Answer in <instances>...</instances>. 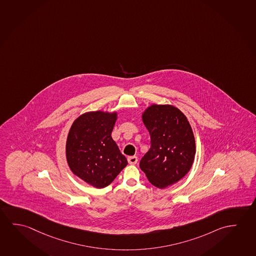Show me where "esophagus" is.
<instances>
[{"label": "esophagus", "instance_id": "obj_1", "mask_svg": "<svg viewBox=\"0 0 256 256\" xmlns=\"http://www.w3.org/2000/svg\"><path fill=\"white\" fill-rule=\"evenodd\" d=\"M138 162V158L136 156H129L128 158V162L130 164H136Z\"/></svg>", "mask_w": 256, "mask_h": 256}]
</instances>
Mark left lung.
<instances>
[{
    "instance_id": "left-lung-1",
    "label": "left lung",
    "mask_w": 256,
    "mask_h": 256,
    "mask_svg": "<svg viewBox=\"0 0 256 256\" xmlns=\"http://www.w3.org/2000/svg\"><path fill=\"white\" fill-rule=\"evenodd\" d=\"M150 132L151 148L140 167L151 184L158 188L178 182L194 162L195 137L186 116L169 104H152L142 114Z\"/></svg>"
}]
</instances>
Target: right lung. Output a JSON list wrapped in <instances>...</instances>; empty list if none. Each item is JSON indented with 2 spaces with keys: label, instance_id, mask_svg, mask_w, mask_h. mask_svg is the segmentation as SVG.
I'll return each mask as SVG.
<instances>
[{
  "label": "right lung",
  "instance_id": "obj_1",
  "mask_svg": "<svg viewBox=\"0 0 256 256\" xmlns=\"http://www.w3.org/2000/svg\"><path fill=\"white\" fill-rule=\"evenodd\" d=\"M118 114L86 112L74 121L68 134L66 158L70 170L97 188L108 186L128 164L111 136Z\"/></svg>",
  "mask_w": 256,
  "mask_h": 256
}]
</instances>
